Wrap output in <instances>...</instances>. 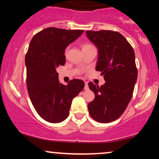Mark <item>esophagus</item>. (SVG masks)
<instances>
[{
	"mask_svg": "<svg viewBox=\"0 0 159 159\" xmlns=\"http://www.w3.org/2000/svg\"><path fill=\"white\" fill-rule=\"evenodd\" d=\"M89 89V87H88V83L87 82H85V86H84V90H87Z\"/></svg>",
	"mask_w": 159,
	"mask_h": 159,
	"instance_id": "obj_1",
	"label": "esophagus"
}]
</instances>
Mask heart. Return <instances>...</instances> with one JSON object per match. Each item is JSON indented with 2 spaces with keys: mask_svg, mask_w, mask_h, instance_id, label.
Segmentation results:
<instances>
[{
  "mask_svg": "<svg viewBox=\"0 0 159 159\" xmlns=\"http://www.w3.org/2000/svg\"><path fill=\"white\" fill-rule=\"evenodd\" d=\"M90 45H88V44H86V45H84V46H83V48H86V47H88V46H90ZM66 52H67V49H66Z\"/></svg>",
  "mask_w": 159,
  "mask_h": 159,
  "instance_id": "obj_1",
  "label": "heart"
}]
</instances>
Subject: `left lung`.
<instances>
[{"label": "left lung", "mask_w": 159, "mask_h": 159, "mask_svg": "<svg viewBox=\"0 0 159 159\" xmlns=\"http://www.w3.org/2000/svg\"><path fill=\"white\" fill-rule=\"evenodd\" d=\"M87 36L97 47L96 71L104 75L101 87L88 84L95 94L88 104L89 114L99 123H111L120 117L132 97L138 78L135 55L132 45L119 32L87 30Z\"/></svg>", "instance_id": "8db88e82"}]
</instances>
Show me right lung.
<instances>
[{
	"label": "right lung",
	"instance_id": "add662e5",
	"mask_svg": "<svg viewBox=\"0 0 159 159\" xmlns=\"http://www.w3.org/2000/svg\"><path fill=\"white\" fill-rule=\"evenodd\" d=\"M83 32L48 27L34 35L29 45L25 56L27 91L36 112L48 123L66 119L72 99L84 87L80 79L61 84L56 70L65 64L66 48Z\"/></svg>",
	"mask_w": 159,
	"mask_h": 159
}]
</instances>
